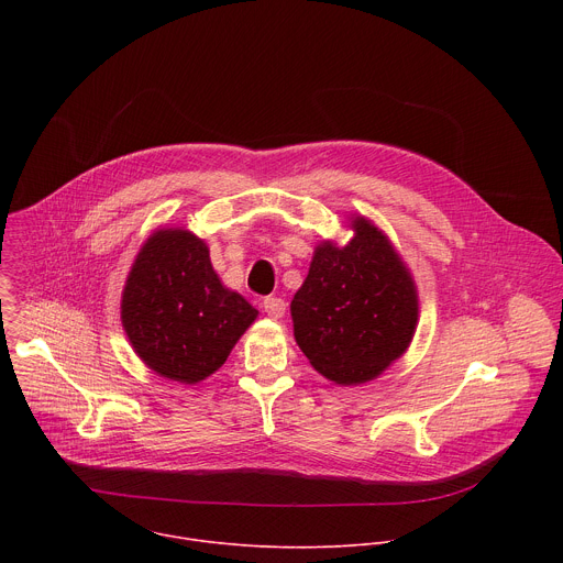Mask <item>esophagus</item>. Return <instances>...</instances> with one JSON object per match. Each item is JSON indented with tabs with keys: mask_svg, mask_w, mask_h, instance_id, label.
Instances as JSON below:
<instances>
[{
	"mask_svg": "<svg viewBox=\"0 0 563 563\" xmlns=\"http://www.w3.org/2000/svg\"><path fill=\"white\" fill-rule=\"evenodd\" d=\"M263 309L267 311V316L272 318H283L285 316V309H287V302L283 298H276V296H267L263 300Z\"/></svg>",
	"mask_w": 563,
	"mask_h": 563,
	"instance_id": "esophagus-1",
	"label": "esophagus"
}]
</instances>
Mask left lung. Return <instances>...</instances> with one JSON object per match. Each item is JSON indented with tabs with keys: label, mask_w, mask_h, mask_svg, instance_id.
Segmentation results:
<instances>
[{
	"label": "left lung",
	"mask_w": 563,
	"mask_h": 563,
	"mask_svg": "<svg viewBox=\"0 0 563 563\" xmlns=\"http://www.w3.org/2000/svg\"><path fill=\"white\" fill-rule=\"evenodd\" d=\"M345 247L318 245L291 300L294 336L316 372L339 385L365 383L404 354L419 300L389 240L356 218Z\"/></svg>",
	"instance_id": "8db88e82"
}]
</instances>
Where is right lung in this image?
Returning a JSON list of instances; mask_svg holds the SVG:
<instances>
[{
    "instance_id": "1",
    "label": "right lung",
    "mask_w": 563,
    "mask_h": 563,
    "mask_svg": "<svg viewBox=\"0 0 563 563\" xmlns=\"http://www.w3.org/2000/svg\"><path fill=\"white\" fill-rule=\"evenodd\" d=\"M258 311L227 289L209 250L185 229H159L140 250L122 294V325L159 376L198 383L213 374Z\"/></svg>"
}]
</instances>
